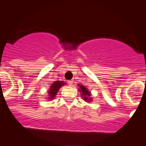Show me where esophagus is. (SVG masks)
<instances>
[{"label":"esophagus","mask_w":146,"mask_h":146,"mask_svg":"<svg viewBox=\"0 0 146 146\" xmlns=\"http://www.w3.org/2000/svg\"><path fill=\"white\" fill-rule=\"evenodd\" d=\"M73 82L72 80H68V84H69L70 86L73 85Z\"/></svg>","instance_id":"esophagus-1"}]
</instances>
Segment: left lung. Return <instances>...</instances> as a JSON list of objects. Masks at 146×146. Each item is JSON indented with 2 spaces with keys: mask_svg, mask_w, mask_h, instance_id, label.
I'll return each instance as SVG.
<instances>
[{
  "mask_svg": "<svg viewBox=\"0 0 146 146\" xmlns=\"http://www.w3.org/2000/svg\"><path fill=\"white\" fill-rule=\"evenodd\" d=\"M78 87H79V92L82 93V96L83 97L84 100L85 101H88V102H90L92 101V98L91 96L90 92L86 88L84 85H81V84H78Z\"/></svg>",
  "mask_w": 146,
  "mask_h": 146,
  "instance_id": "obj_1",
  "label": "left lung"
}]
</instances>
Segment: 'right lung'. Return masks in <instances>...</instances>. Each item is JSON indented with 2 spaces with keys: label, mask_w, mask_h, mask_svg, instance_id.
Instances as JSON below:
<instances>
[{
  "label": "right lung",
  "mask_w": 146,
  "mask_h": 146,
  "mask_svg": "<svg viewBox=\"0 0 146 146\" xmlns=\"http://www.w3.org/2000/svg\"><path fill=\"white\" fill-rule=\"evenodd\" d=\"M64 84H65V83L62 81H56V82H54V83L52 84L48 90V98L49 100L54 99L56 93L59 91V88L61 87H62L63 85H64Z\"/></svg>",
  "instance_id": "right-lung-1"
}]
</instances>
